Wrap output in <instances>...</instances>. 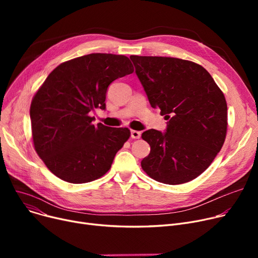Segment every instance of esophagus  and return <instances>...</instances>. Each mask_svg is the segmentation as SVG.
Wrapping results in <instances>:
<instances>
[{"label":"esophagus","mask_w":258,"mask_h":258,"mask_svg":"<svg viewBox=\"0 0 258 258\" xmlns=\"http://www.w3.org/2000/svg\"><path fill=\"white\" fill-rule=\"evenodd\" d=\"M131 137L133 139H140L141 132H139V131H132L131 132Z\"/></svg>","instance_id":"34e87169"}]
</instances>
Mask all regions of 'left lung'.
Segmentation results:
<instances>
[{"instance_id":"left-lung-1","label":"left lung","mask_w":258,"mask_h":258,"mask_svg":"<svg viewBox=\"0 0 258 258\" xmlns=\"http://www.w3.org/2000/svg\"><path fill=\"white\" fill-rule=\"evenodd\" d=\"M154 108L168 120L165 133L148 130L151 153L141 161L154 180L178 185L204 172L221 151L227 133V102L202 66L174 57L131 55Z\"/></svg>"}]
</instances>
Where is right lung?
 Listing matches in <instances>:
<instances>
[{"mask_svg":"<svg viewBox=\"0 0 258 258\" xmlns=\"http://www.w3.org/2000/svg\"><path fill=\"white\" fill-rule=\"evenodd\" d=\"M133 72L124 55L92 53L60 63L38 89L30 106L33 144L57 178L88 183L111 168L131 132L95 125L90 113L95 108L105 110L108 86Z\"/></svg>","mask_w":258,"mask_h":258,"instance_id":"add662e5","label":"right lung"}]
</instances>
